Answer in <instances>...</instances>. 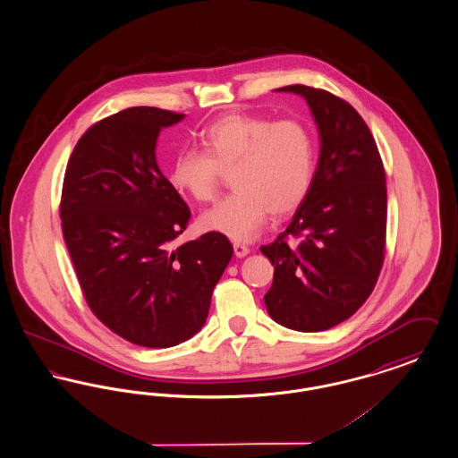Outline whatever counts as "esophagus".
Segmentation results:
<instances>
[{"label": "esophagus", "instance_id": "1", "mask_svg": "<svg viewBox=\"0 0 458 458\" xmlns=\"http://www.w3.org/2000/svg\"><path fill=\"white\" fill-rule=\"evenodd\" d=\"M233 250H235V256H237V258H245V256L250 252V249H249L247 245L239 243V242L233 243Z\"/></svg>", "mask_w": 458, "mask_h": 458}]
</instances>
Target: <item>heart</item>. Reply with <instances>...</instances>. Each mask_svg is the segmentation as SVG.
<instances>
[{"label": "heart", "instance_id": "obj_1", "mask_svg": "<svg viewBox=\"0 0 458 458\" xmlns=\"http://www.w3.org/2000/svg\"><path fill=\"white\" fill-rule=\"evenodd\" d=\"M202 153L183 149L172 161L168 178L174 191L197 202L218 192L221 174L235 191L200 215V226L228 239L250 240L266 225L269 211L297 209L314 178V140L297 120L228 114L200 135Z\"/></svg>", "mask_w": 458, "mask_h": 458}]
</instances>
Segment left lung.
<instances>
[{"instance_id": "left-lung-1", "label": "left lung", "mask_w": 458, "mask_h": 458, "mask_svg": "<svg viewBox=\"0 0 458 458\" xmlns=\"http://www.w3.org/2000/svg\"><path fill=\"white\" fill-rule=\"evenodd\" d=\"M305 99L319 133L310 191L284 234L262 245L275 266L267 314L295 331H325L349 319L377 282L386 237V180L366 122L344 99L321 89L286 86Z\"/></svg>"}]
</instances>
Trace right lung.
<instances>
[{
  "mask_svg": "<svg viewBox=\"0 0 458 458\" xmlns=\"http://www.w3.org/2000/svg\"><path fill=\"white\" fill-rule=\"evenodd\" d=\"M183 118L151 106L111 114L81 137L64 182L62 228L89 307L113 333L149 349L200 331L233 256L213 232L174 247L191 209L161 174L156 146Z\"/></svg>",
  "mask_w": 458,
  "mask_h": 458,
  "instance_id": "right-lung-1",
  "label": "right lung"
}]
</instances>
